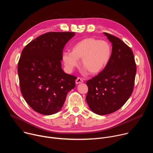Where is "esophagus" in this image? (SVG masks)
<instances>
[{"instance_id":"obj_1","label":"esophagus","mask_w":153,"mask_h":153,"mask_svg":"<svg viewBox=\"0 0 153 153\" xmlns=\"http://www.w3.org/2000/svg\"><path fill=\"white\" fill-rule=\"evenodd\" d=\"M83 80L82 79L80 78V77H77L76 80V84H79V83H83Z\"/></svg>"}]
</instances>
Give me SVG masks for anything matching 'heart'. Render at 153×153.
Masks as SVG:
<instances>
[{
	"mask_svg": "<svg viewBox=\"0 0 153 153\" xmlns=\"http://www.w3.org/2000/svg\"><path fill=\"white\" fill-rule=\"evenodd\" d=\"M112 47L105 40L90 37L84 39L73 45L72 51H64L62 59L69 70L79 65V59L85 70L93 74L102 71L110 62Z\"/></svg>",
	"mask_w": 153,
	"mask_h": 153,
	"instance_id": "b5f03b06",
	"label": "heart"
}]
</instances>
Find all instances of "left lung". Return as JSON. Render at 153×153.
I'll list each match as a JSON object with an SVG mask.
<instances>
[{"label":"left lung","mask_w":153,"mask_h":153,"mask_svg":"<svg viewBox=\"0 0 153 153\" xmlns=\"http://www.w3.org/2000/svg\"><path fill=\"white\" fill-rule=\"evenodd\" d=\"M103 33L112 43L111 59L101 73L86 82V102L99 115L112 113L126 103L133 93L136 73L131 49L119 38Z\"/></svg>","instance_id":"obj_1"}]
</instances>
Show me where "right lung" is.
<instances>
[{
    "label": "right lung",
    "instance_id": "right-lung-1",
    "mask_svg": "<svg viewBox=\"0 0 153 153\" xmlns=\"http://www.w3.org/2000/svg\"><path fill=\"white\" fill-rule=\"evenodd\" d=\"M74 32H49L25 46L17 73L25 100L42 114L51 115L62 108L68 93L76 86V77L62 68V52Z\"/></svg>",
    "mask_w": 153,
    "mask_h": 153
}]
</instances>
